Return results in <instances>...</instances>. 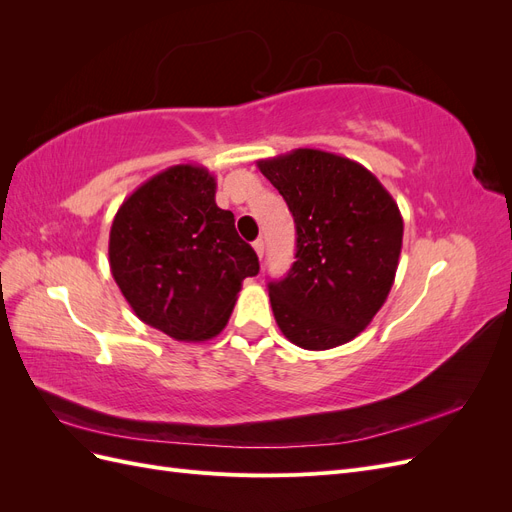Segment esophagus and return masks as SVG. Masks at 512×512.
<instances>
[{"label":"esophagus","mask_w":512,"mask_h":512,"mask_svg":"<svg viewBox=\"0 0 512 512\" xmlns=\"http://www.w3.org/2000/svg\"><path fill=\"white\" fill-rule=\"evenodd\" d=\"M252 247H254V252L258 254V258H262V254H265V241H262V239H256V241L252 243Z\"/></svg>","instance_id":"1"}]
</instances>
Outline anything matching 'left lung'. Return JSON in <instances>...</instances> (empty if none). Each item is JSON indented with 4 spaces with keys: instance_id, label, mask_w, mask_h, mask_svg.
<instances>
[{
    "instance_id": "left-lung-1",
    "label": "left lung",
    "mask_w": 512,
    "mask_h": 512,
    "mask_svg": "<svg viewBox=\"0 0 512 512\" xmlns=\"http://www.w3.org/2000/svg\"><path fill=\"white\" fill-rule=\"evenodd\" d=\"M256 166L297 224V260L269 284L277 327L305 350L352 342L395 282L404 239L397 203L365 166L322 149H292Z\"/></svg>"
}]
</instances>
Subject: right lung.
<instances>
[{"label": "right lung", "instance_id": "1", "mask_svg": "<svg viewBox=\"0 0 512 512\" xmlns=\"http://www.w3.org/2000/svg\"><path fill=\"white\" fill-rule=\"evenodd\" d=\"M111 273L132 312L177 342L220 335L258 256L215 205L205 166L177 164L123 200L108 237Z\"/></svg>", "mask_w": 512, "mask_h": 512}]
</instances>
